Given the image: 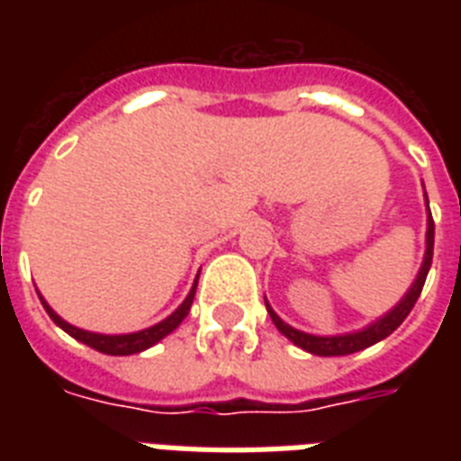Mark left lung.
Listing matches in <instances>:
<instances>
[{
	"instance_id": "8db88e82",
	"label": "left lung",
	"mask_w": 461,
	"mask_h": 461,
	"mask_svg": "<svg viewBox=\"0 0 461 461\" xmlns=\"http://www.w3.org/2000/svg\"><path fill=\"white\" fill-rule=\"evenodd\" d=\"M423 198H426V212H429V220H426V253H423V263L419 267V275L416 280L411 282V287L407 289V294L402 296L400 303H394L385 315H380L378 321H373L371 325H366L361 330H354V332H342V335H311V332H303V330L292 328L289 322H285L280 315L275 313L273 306L267 303L266 308L270 318H273L275 328L280 330L282 335L287 337L289 342H294L299 349L308 351V354H315V357H347V354H354V351H361L371 344L385 339L400 328L404 318L409 315V311L414 308L416 299L421 294L423 282H426V275L430 270V260H433V237H436V224H433V217H430L429 208V195L423 191Z\"/></svg>"
}]
</instances>
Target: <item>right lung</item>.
<instances>
[{
  "instance_id": "1",
  "label": "right lung",
  "mask_w": 461,
  "mask_h": 461,
  "mask_svg": "<svg viewBox=\"0 0 461 461\" xmlns=\"http://www.w3.org/2000/svg\"><path fill=\"white\" fill-rule=\"evenodd\" d=\"M195 287H198V277H195L194 287H191V292L186 294V299L179 303V308H176L174 313L167 315L165 321L155 322V325H150V328L146 330H139V332H124V335H103V332H90V330L76 328V325L64 321L61 315H57V311H54L45 299H42L40 292L38 296H40V302H42V306H45L47 315H50V318H52L61 330H64V332H68V335L74 337V339L88 344L90 349L110 354V357H131V354H140V351L150 349L153 344H158L159 339H165L169 332H174V330L179 328L181 321H184V318L188 315V311H191V303H194V296H195Z\"/></svg>"
}]
</instances>
